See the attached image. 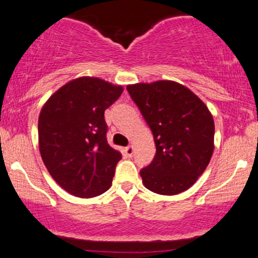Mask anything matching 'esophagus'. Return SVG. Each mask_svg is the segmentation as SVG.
I'll use <instances>...</instances> for the list:
<instances>
[{
	"label": "esophagus",
	"instance_id": "34e87169",
	"mask_svg": "<svg viewBox=\"0 0 258 258\" xmlns=\"http://www.w3.org/2000/svg\"><path fill=\"white\" fill-rule=\"evenodd\" d=\"M123 152H125L127 156H130V158H131V156L133 155V152H135V149H133L132 146H128V147H126L125 149H123Z\"/></svg>",
	"mask_w": 258,
	"mask_h": 258
}]
</instances>
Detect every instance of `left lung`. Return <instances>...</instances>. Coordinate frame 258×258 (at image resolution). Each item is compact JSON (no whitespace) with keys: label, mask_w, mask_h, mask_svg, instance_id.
Here are the masks:
<instances>
[{"label":"left lung","mask_w":258,"mask_h":258,"mask_svg":"<svg viewBox=\"0 0 258 258\" xmlns=\"http://www.w3.org/2000/svg\"><path fill=\"white\" fill-rule=\"evenodd\" d=\"M152 130L156 153L141 170L146 188L176 195L204 173L214 153L215 122L199 97L173 81L127 86Z\"/></svg>","instance_id":"obj_1"}]
</instances>
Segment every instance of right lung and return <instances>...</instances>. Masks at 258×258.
Segmentation results:
<instances>
[{
    "instance_id": "add662e5",
    "label": "right lung",
    "mask_w": 258,
    "mask_h": 258,
    "mask_svg": "<svg viewBox=\"0 0 258 258\" xmlns=\"http://www.w3.org/2000/svg\"><path fill=\"white\" fill-rule=\"evenodd\" d=\"M97 78L68 82L46 102L38 117V146L44 166L61 188L93 198L110 188L121 154L106 141L104 111L122 93Z\"/></svg>"
}]
</instances>
